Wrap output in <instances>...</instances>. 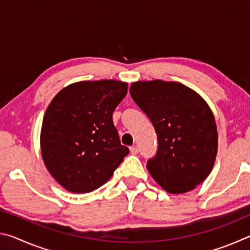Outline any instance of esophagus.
I'll return each instance as SVG.
<instances>
[{"instance_id": "1", "label": "esophagus", "mask_w": 250, "mask_h": 250, "mask_svg": "<svg viewBox=\"0 0 250 250\" xmlns=\"http://www.w3.org/2000/svg\"><path fill=\"white\" fill-rule=\"evenodd\" d=\"M130 152L132 154H137V153H139V147L137 146H130Z\"/></svg>"}]
</instances>
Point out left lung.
<instances>
[{
    "label": "left lung",
    "instance_id": "8db88e82",
    "mask_svg": "<svg viewBox=\"0 0 250 250\" xmlns=\"http://www.w3.org/2000/svg\"><path fill=\"white\" fill-rule=\"evenodd\" d=\"M130 95L158 134V151L146 164L150 174L168 193L192 191L208 176L217 154L208 104L191 88L163 80L134 83Z\"/></svg>",
    "mask_w": 250,
    "mask_h": 250
}]
</instances>
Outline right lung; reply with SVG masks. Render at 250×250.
<instances>
[{
	"instance_id": "obj_1",
	"label": "right lung",
	"mask_w": 250,
	"mask_h": 250,
	"mask_svg": "<svg viewBox=\"0 0 250 250\" xmlns=\"http://www.w3.org/2000/svg\"><path fill=\"white\" fill-rule=\"evenodd\" d=\"M126 91L128 84L117 80L80 82L59 91L49 104L42 125V156L67 191L99 188L128 155L112 120Z\"/></svg>"
}]
</instances>
